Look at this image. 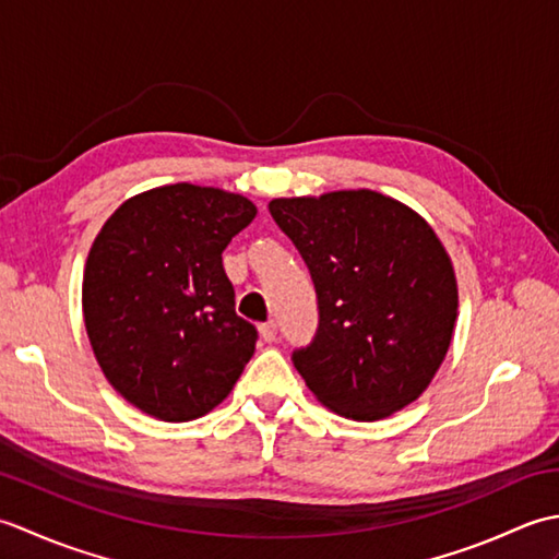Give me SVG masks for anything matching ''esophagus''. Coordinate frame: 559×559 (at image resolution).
<instances>
[{
    "instance_id": "34e87169",
    "label": "esophagus",
    "mask_w": 559,
    "mask_h": 559,
    "mask_svg": "<svg viewBox=\"0 0 559 559\" xmlns=\"http://www.w3.org/2000/svg\"><path fill=\"white\" fill-rule=\"evenodd\" d=\"M276 324L273 322H266V324H261L259 326V336H261V341L264 343H271V341H276Z\"/></svg>"
}]
</instances>
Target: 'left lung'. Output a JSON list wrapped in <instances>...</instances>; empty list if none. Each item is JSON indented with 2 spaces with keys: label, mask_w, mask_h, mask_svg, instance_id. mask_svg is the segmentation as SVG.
Wrapping results in <instances>:
<instances>
[{
  "label": "left lung",
  "mask_w": 559,
  "mask_h": 559,
  "mask_svg": "<svg viewBox=\"0 0 559 559\" xmlns=\"http://www.w3.org/2000/svg\"><path fill=\"white\" fill-rule=\"evenodd\" d=\"M314 281L319 329L293 353L307 389L350 420H382L430 386L459 317L456 273L432 225L372 189L271 199Z\"/></svg>",
  "instance_id": "8db88e82"
}]
</instances>
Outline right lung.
Here are the masks:
<instances>
[{"label": "right lung", "instance_id": "add662e5", "mask_svg": "<svg viewBox=\"0 0 559 559\" xmlns=\"http://www.w3.org/2000/svg\"><path fill=\"white\" fill-rule=\"evenodd\" d=\"M257 216L242 194L189 182L141 192L105 221L83 269V322L112 389L165 423L228 399L257 329L235 314L223 249Z\"/></svg>", "mask_w": 559, "mask_h": 559}]
</instances>
